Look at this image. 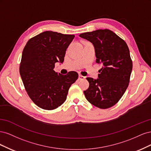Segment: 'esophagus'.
<instances>
[{"label":"esophagus","mask_w":151,"mask_h":151,"mask_svg":"<svg viewBox=\"0 0 151 151\" xmlns=\"http://www.w3.org/2000/svg\"><path fill=\"white\" fill-rule=\"evenodd\" d=\"M85 78H86V77L83 76H82V75L79 76V80H84V79H85Z\"/></svg>","instance_id":"34e87169"}]
</instances>
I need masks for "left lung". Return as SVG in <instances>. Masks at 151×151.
Returning a JSON list of instances; mask_svg holds the SVG:
<instances>
[{
  "mask_svg": "<svg viewBox=\"0 0 151 151\" xmlns=\"http://www.w3.org/2000/svg\"><path fill=\"white\" fill-rule=\"evenodd\" d=\"M79 36L93 43L96 62L103 65L98 79L86 78L89 86L84 91L86 98L98 108H110L120 99L130 82L132 61L129 47L124 40L107 29L87 32Z\"/></svg>",
  "mask_w": 151,
  "mask_h": 151,
  "instance_id": "8db88e82",
  "label": "left lung"
}]
</instances>
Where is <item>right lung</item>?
I'll use <instances>...</instances> for the list:
<instances>
[{"label": "right lung", "mask_w": 151, "mask_h": 151, "mask_svg": "<svg viewBox=\"0 0 151 151\" xmlns=\"http://www.w3.org/2000/svg\"><path fill=\"white\" fill-rule=\"evenodd\" d=\"M74 35L47 31L28 40L23 49L19 73L31 99L41 108L52 110L65 102L68 89L78 78L76 72L66 75L53 70L63 63Z\"/></svg>", "instance_id": "1"}]
</instances>
